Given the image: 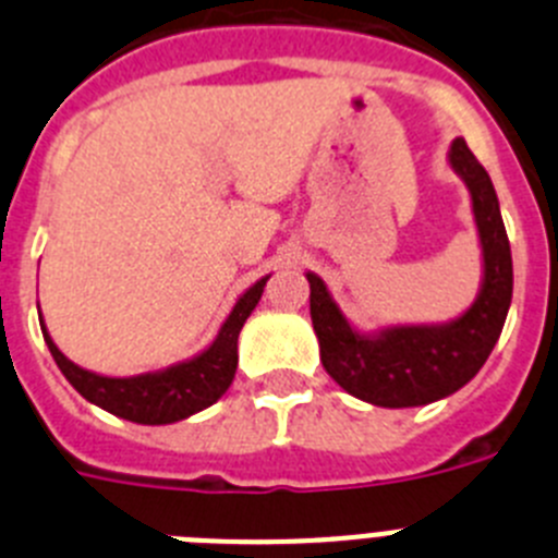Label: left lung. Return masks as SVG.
Returning a JSON list of instances; mask_svg holds the SVG:
<instances>
[{
  "mask_svg": "<svg viewBox=\"0 0 558 558\" xmlns=\"http://www.w3.org/2000/svg\"><path fill=\"white\" fill-rule=\"evenodd\" d=\"M447 161L466 184L481 236L483 276L475 302L445 324H397L360 332L318 274H310V318L329 377L352 397L379 408L430 405L463 388L495 349L511 307V245L489 172L456 140Z\"/></svg>",
  "mask_w": 558,
  "mask_h": 558,
  "instance_id": "left-lung-1",
  "label": "left lung"
}]
</instances>
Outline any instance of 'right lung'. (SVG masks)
Segmentation results:
<instances>
[{
    "label": "right lung",
    "mask_w": 558,
    "mask_h": 558,
    "mask_svg": "<svg viewBox=\"0 0 558 558\" xmlns=\"http://www.w3.org/2000/svg\"><path fill=\"white\" fill-rule=\"evenodd\" d=\"M268 279L270 276H263L259 282L251 284L236 299L229 318L204 352L159 368V372L133 374V377H106V374L88 372V368L72 363L56 347L47 327H41V332L63 377L92 405L102 408L113 416L128 418V422H136V425H172V422H181L192 413L215 405L229 391L236 372V338H240L245 318L254 313V307L263 299ZM38 318H41V313H38Z\"/></svg>",
    "instance_id": "right-lung-1"
}]
</instances>
